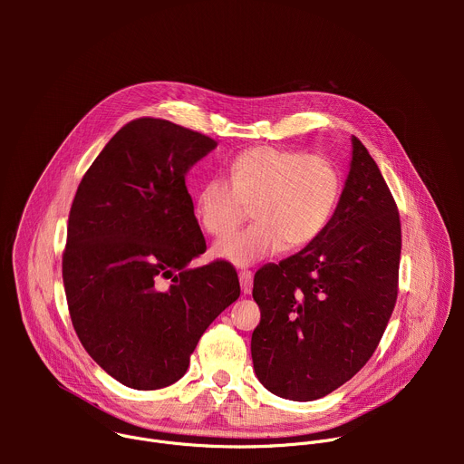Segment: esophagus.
I'll list each match as a JSON object with an SVG mask.
<instances>
[{"label": "esophagus", "mask_w": 464, "mask_h": 464, "mask_svg": "<svg viewBox=\"0 0 464 464\" xmlns=\"http://www.w3.org/2000/svg\"><path fill=\"white\" fill-rule=\"evenodd\" d=\"M238 279H240V288L244 292V295H249L251 290H253V274L244 270L238 274Z\"/></svg>", "instance_id": "obj_1"}]
</instances>
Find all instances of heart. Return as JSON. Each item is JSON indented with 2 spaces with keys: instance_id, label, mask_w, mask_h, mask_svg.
I'll list each match as a JSON object with an SVG mask.
<instances>
[{
  "instance_id": "heart-1",
  "label": "heart",
  "mask_w": 464,
  "mask_h": 464,
  "mask_svg": "<svg viewBox=\"0 0 464 464\" xmlns=\"http://www.w3.org/2000/svg\"><path fill=\"white\" fill-rule=\"evenodd\" d=\"M340 198V174L323 156L256 147L229 165V179L208 178L196 192V217L213 237H226L247 215L253 224L215 246V255L235 264L268 258L286 247L314 242L328 226Z\"/></svg>"
}]
</instances>
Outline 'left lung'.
<instances>
[{"instance_id": "obj_1", "label": "left lung", "mask_w": 464, "mask_h": 464, "mask_svg": "<svg viewBox=\"0 0 464 464\" xmlns=\"http://www.w3.org/2000/svg\"><path fill=\"white\" fill-rule=\"evenodd\" d=\"M338 208L299 253L253 279L260 323L251 336L258 382L310 402L349 382L376 351L399 294L401 217L358 138Z\"/></svg>"}]
</instances>
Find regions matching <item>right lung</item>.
<instances>
[{
  "label": "right lung",
  "instance_id": "add662e5",
  "mask_svg": "<svg viewBox=\"0 0 464 464\" xmlns=\"http://www.w3.org/2000/svg\"><path fill=\"white\" fill-rule=\"evenodd\" d=\"M217 141L165 119L124 124L84 174L70 211L62 277L88 354L126 387L178 382L206 328L240 295L206 251L185 185Z\"/></svg>",
  "mask_w": 464,
  "mask_h": 464
}]
</instances>
